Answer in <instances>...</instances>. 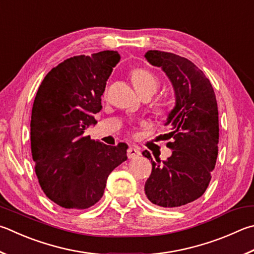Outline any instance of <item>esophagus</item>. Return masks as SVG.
Returning <instances> with one entry per match:
<instances>
[{
	"label": "esophagus",
	"mask_w": 254,
	"mask_h": 254,
	"mask_svg": "<svg viewBox=\"0 0 254 254\" xmlns=\"http://www.w3.org/2000/svg\"><path fill=\"white\" fill-rule=\"evenodd\" d=\"M127 158L128 159H134L136 156L141 155V152L139 149H136L134 146H130L127 151Z\"/></svg>",
	"instance_id": "1"
}]
</instances>
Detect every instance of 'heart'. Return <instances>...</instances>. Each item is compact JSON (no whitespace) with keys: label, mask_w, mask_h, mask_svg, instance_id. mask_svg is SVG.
Segmentation results:
<instances>
[{"label":"heart","mask_w":254,"mask_h":254,"mask_svg":"<svg viewBox=\"0 0 254 254\" xmlns=\"http://www.w3.org/2000/svg\"><path fill=\"white\" fill-rule=\"evenodd\" d=\"M131 79L139 94L153 95L159 87V80L153 73L145 68H135L131 73Z\"/></svg>","instance_id":"heart-1"}]
</instances>
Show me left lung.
Instances as JSON below:
<instances>
[{"label":"left lung","instance_id":"left-lung-1","mask_svg":"<svg viewBox=\"0 0 254 254\" xmlns=\"http://www.w3.org/2000/svg\"><path fill=\"white\" fill-rule=\"evenodd\" d=\"M144 58L165 73L175 96L164 123L171 130L173 141L168 146L172 154L161 162L147 150L142 152L152 163L144 191L153 204L178 207L199 199L210 183L218 156V104L209 79L188 59L156 50L147 51Z\"/></svg>","mask_w":254,"mask_h":254}]
</instances>
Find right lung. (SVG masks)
Listing matches in <instances>:
<instances>
[{
    "instance_id": "add662e5",
    "label": "right lung",
    "mask_w": 254,
    "mask_h": 254,
    "mask_svg": "<svg viewBox=\"0 0 254 254\" xmlns=\"http://www.w3.org/2000/svg\"><path fill=\"white\" fill-rule=\"evenodd\" d=\"M120 60L117 51L64 60L36 93L31 117L35 173L49 199L65 209L94 205L109 174L127 159L126 143L112 146L84 136L98 123L101 95Z\"/></svg>"
}]
</instances>
